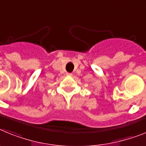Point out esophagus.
Instances as JSON below:
<instances>
[{
  "label": "esophagus",
  "instance_id": "1",
  "mask_svg": "<svg viewBox=\"0 0 146 146\" xmlns=\"http://www.w3.org/2000/svg\"><path fill=\"white\" fill-rule=\"evenodd\" d=\"M67 75H68V76H72V73H67Z\"/></svg>",
  "mask_w": 146,
  "mask_h": 146
}]
</instances>
